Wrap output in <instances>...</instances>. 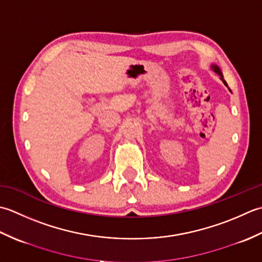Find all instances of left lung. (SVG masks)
I'll list each match as a JSON object with an SVG mask.
<instances>
[{
    "mask_svg": "<svg viewBox=\"0 0 262 262\" xmlns=\"http://www.w3.org/2000/svg\"><path fill=\"white\" fill-rule=\"evenodd\" d=\"M211 69H212V70L213 71H215L217 74H218V76H220L221 78H222V80H223V73H222V71L220 70V68H218L217 66H211ZM223 81H224V83H225L226 84V86H227V83H226V81H225V80H223Z\"/></svg>",
    "mask_w": 262,
    "mask_h": 262,
    "instance_id": "8db88e82",
    "label": "left lung"
}]
</instances>
